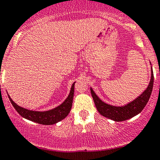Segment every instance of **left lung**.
I'll return each mask as SVG.
<instances>
[{
    "instance_id": "obj_1",
    "label": "left lung",
    "mask_w": 160,
    "mask_h": 160,
    "mask_svg": "<svg viewBox=\"0 0 160 160\" xmlns=\"http://www.w3.org/2000/svg\"><path fill=\"white\" fill-rule=\"evenodd\" d=\"M153 81H154V77H153L152 68L151 67V79L146 90H145L144 92L134 101H131L130 103L124 106H113L106 104L98 98V95L94 93L91 88H90V93L94 101L97 110L101 115L115 122H122L132 118L134 116L139 114L146 107L152 91Z\"/></svg>"
}]
</instances>
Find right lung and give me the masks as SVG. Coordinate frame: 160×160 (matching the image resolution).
Returning a JSON list of instances; mask_svg holds the SVG:
<instances>
[{"label": "right lung", "instance_id": "right-lung-1", "mask_svg": "<svg viewBox=\"0 0 160 160\" xmlns=\"http://www.w3.org/2000/svg\"><path fill=\"white\" fill-rule=\"evenodd\" d=\"M74 84H75V82L72 83V87H71L70 94L60 105L52 109V110L46 111H31L20 107L12 101L8 94V98L12 105L22 117L32 121V122L41 124V125H54L65 118L70 113L71 108H72V98H73Z\"/></svg>", "mask_w": 160, "mask_h": 160}]
</instances>
